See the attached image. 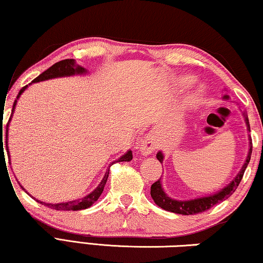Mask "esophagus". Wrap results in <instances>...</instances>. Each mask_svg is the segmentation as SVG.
<instances>
[{"label":"esophagus","mask_w":263,"mask_h":263,"mask_svg":"<svg viewBox=\"0 0 263 263\" xmlns=\"http://www.w3.org/2000/svg\"><path fill=\"white\" fill-rule=\"evenodd\" d=\"M158 145L157 142H155L154 138L152 137H144L140 141V148H139V152L142 155H148L151 153H153L155 149H157Z\"/></svg>","instance_id":"obj_1"}]
</instances>
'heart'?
<instances>
[{"instance_id":"1","label":"heart","mask_w":263,"mask_h":263,"mask_svg":"<svg viewBox=\"0 0 263 263\" xmlns=\"http://www.w3.org/2000/svg\"><path fill=\"white\" fill-rule=\"evenodd\" d=\"M193 82H194V79L191 77H184V78L181 79V83L184 84V86H190V84ZM199 99H201V92H196V94H194L193 96L190 97V102L193 104H195V103H197Z\"/></svg>"}]
</instances>
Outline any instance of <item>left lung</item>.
<instances>
[{"label":"left lung","instance_id":"8db88e82","mask_svg":"<svg viewBox=\"0 0 263 263\" xmlns=\"http://www.w3.org/2000/svg\"><path fill=\"white\" fill-rule=\"evenodd\" d=\"M222 99L229 100L230 97L228 95H225ZM243 117H245V123H246V125H247V131L251 132L248 117L245 112H243ZM251 155H252V141H251V139H249L248 155L246 158V161H245L241 169H240V172L238 173V175L234 177V180L231 182L229 185H226L225 188H222L220 191H218V193H216V194L205 196V197L189 199V201H177V199L171 198L166 193H164L162 184H161V180H158L157 182H154L152 186H151V196H152V198L155 202V204H157V205H159L161 209H163V210L171 211L174 213H179V215L188 216V215H196V213H201V212L206 211L210 208H212L213 205H216V204L225 201L226 198H229L230 196L234 193L235 189L238 188L239 183L241 182L243 173H245V171H246L247 164L249 163V160H251ZM157 159L162 163L163 154L161 151L158 152Z\"/></svg>","mask_w":263,"mask_h":263}]
</instances>
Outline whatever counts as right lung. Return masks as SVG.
I'll list each match as a JSON object with an SVG mask.
<instances>
[{"instance_id": "right-lung-1", "label": "right lung", "mask_w": 263, "mask_h": 263, "mask_svg": "<svg viewBox=\"0 0 263 263\" xmlns=\"http://www.w3.org/2000/svg\"><path fill=\"white\" fill-rule=\"evenodd\" d=\"M88 70L86 68L81 67V66H79L75 64V60L74 59H65V60H61L59 62H57L53 66H51L50 68L46 69L45 72H43L39 77L35 78L32 83L35 82H41V81H45V80H50V79H55V78H62V77H72V75H81V74H86ZM28 88V86L23 87L20 90L18 95H17L16 100L14 102V106H12V112H14L15 110V106L17 104V100L20 99V96L23 94V91L25 89ZM11 117L12 115L10 116V118H9V121L7 123V133H6V144H7V152L9 154V148H8V127H9V123L11 121ZM3 127H0V147L2 149V145H3ZM9 158V162H10V155H8ZM132 160V151H127V152L122 155L121 158L118 160H116L112 163L115 162H122V161H131ZM111 163V164H112ZM110 164V166H111ZM109 166V168H110ZM108 176H109V169L105 172V175L103 177V180L100 182V184L96 186V189L94 191H91L90 194L84 196V197L80 198V199H74V201H69V202H64V203H55V204H51V203H45V202H42L39 201V199H35L38 203L43 204V205H45L47 208H51L53 210H58V211H78V210H83V209H88L89 206H91L92 204H94L99 197L101 196V194L103 193V189H104V185L106 183V180H108ZM22 186V185H21ZM22 189L25 190L23 186H22ZM29 194V193H28ZM31 196V195H30ZM32 197V196H31Z\"/></svg>"}]
</instances>
